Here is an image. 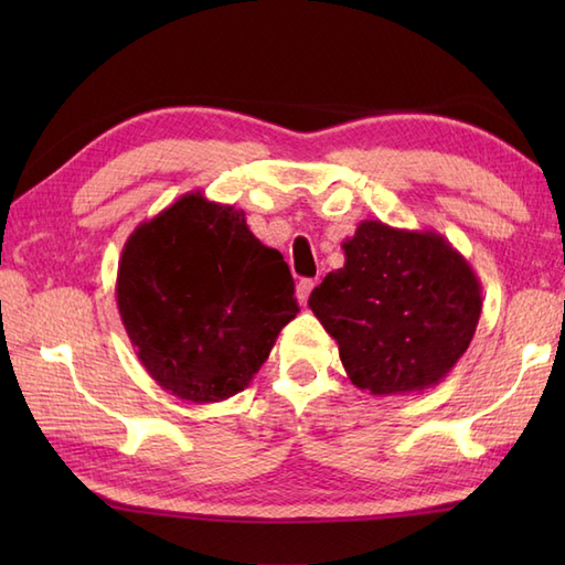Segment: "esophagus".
Returning a JSON list of instances; mask_svg holds the SVG:
<instances>
[{
    "mask_svg": "<svg viewBox=\"0 0 565 565\" xmlns=\"http://www.w3.org/2000/svg\"><path fill=\"white\" fill-rule=\"evenodd\" d=\"M313 286H316L313 279H301V281H298V286H296L298 303H301V306L308 303V296H310V291H313Z\"/></svg>",
    "mask_w": 565,
    "mask_h": 565,
    "instance_id": "34e87169",
    "label": "esophagus"
}]
</instances>
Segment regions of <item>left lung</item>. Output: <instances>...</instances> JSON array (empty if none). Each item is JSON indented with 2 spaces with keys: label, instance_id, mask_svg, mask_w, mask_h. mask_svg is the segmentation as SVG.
<instances>
[{
  "label": "left lung",
  "instance_id": "1",
  "mask_svg": "<svg viewBox=\"0 0 565 565\" xmlns=\"http://www.w3.org/2000/svg\"><path fill=\"white\" fill-rule=\"evenodd\" d=\"M344 267L308 298L340 347L347 376L371 395L423 393L463 356L481 318V281L435 231L362 221Z\"/></svg>",
  "mask_w": 565,
  "mask_h": 565
}]
</instances>
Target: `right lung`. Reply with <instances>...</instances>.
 Listing matches in <instances>:
<instances>
[{
  "label": "right lung",
  "mask_w": 565,
  "mask_h": 565,
  "mask_svg": "<svg viewBox=\"0 0 565 565\" xmlns=\"http://www.w3.org/2000/svg\"><path fill=\"white\" fill-rule=\"evenodd\" d=\"M116 303L140 364L191 403H218L247 388L298 313L281 252L252 235L245 211L201 191L130 233Z\"/></svg>",
  "instance_id": "1"
}]
</instances>
